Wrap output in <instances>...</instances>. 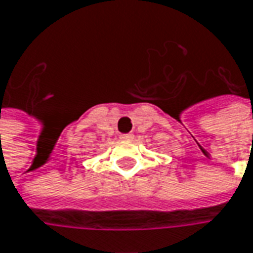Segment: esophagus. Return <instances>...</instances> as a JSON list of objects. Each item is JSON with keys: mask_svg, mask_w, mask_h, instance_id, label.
<instances>
[{"mask_svg": "<svg viewBox=\"0 0 253 253\" xmlns=\"http://www.w3.org/2000/svg\"><path fill=\"white\" fill-rule=\"evenodd\" d=\"M120 138H122V140H131V138H133V134L131 133L120 134Z\"/></svg>", "mask_w": 253, "mask_h": 253, "instance_id": "1", "label": "esophagus"}]
</instances>
